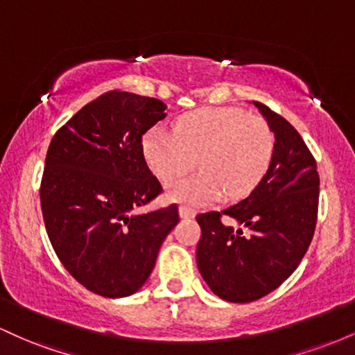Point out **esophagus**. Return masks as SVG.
Returning <instances> with one entry per match:
<instances>
[{
	"label": "esophagus",
	"mask_w": 355,
	"mask_h": 355,
	"mask_svg": "<svg viewBox=\"0 0 355 355\" xmlns=\"http://www.w3.org/2000/svg\"><path fill=\"white\" fill-rule=\"evenodd\" d=\"M178 214H180L182 218H191V217H195V210L190 209V207H185V205H182L180 209H178Z\"/></svg>",
	"instance_id": "1"
}]
</instances>
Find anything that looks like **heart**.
Instances as JSON below:
<instances>
[{
	"instance_id": "heart-1",
	"label": "heart",
	"mask_w": 355,
	"mask_h": 355,
	"mask_svg": "<svg viewBox=\"0 0 355 355\" xmlns=\"http://www.w3.org/2000/svg\"><path fill=\"white\" fill-rule=\"evenodd\" d=\"M275 150V137L263 116L240 108H202L144 137L150 170L168 183L198 166L200 173L172 183L166 197L203 205L225 191L227 198L245 197L266 177Z\"/></svg>"
}]
</instances>
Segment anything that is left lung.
I'll list each match as a JSON object with an SVG mask.
<instances>
[{"mask_svg": "<svg viewBox=\"0 0 355 355\" xmlns=\"http://www.w3.org/2000/svg\"><path fill=\"white\" fill-rule=\"evenodd\" d=\"M254 103L275 137L266 177L242 202L197 215L198 270L215 295L237 304L270 294L292 275L311 245L319 210L320 182L311 150L284 116ZM222 216L239 227L225 226Z\"/></svg>", "mask_w": 355, "mask_h": 355, "instance_id": "left-lung-1", "label": "left lung"}]
</instances>
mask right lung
Wrapping results in <instances>:
<instances>
[{"label":"right lung","mask_w":355,"mask_h":355,"mask_svg":"<svg viewBox=\"0 0 355 355\" xmlns=\"http://www.w3.org/2000/svg\"><path fill=\"white\" fill-rule=\"evenodd\" d=\"M165 108L112 89L75 113L48 146L40 187L46 234L73 279L101 297L135 294L180 220L175 203L137 214L164 191L146 166L141 137Z\"/></svg>","instance_id":"1"}]
</instances>
